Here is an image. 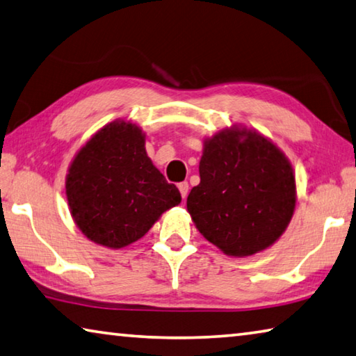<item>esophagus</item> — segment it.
<instances>
[{
	"mask_svg": "<svg viewBox=\"0 0 356 356\" xmlns=\"http://www.w3.org/2000/svg\"><path fill=\"white\" fill-rule=\"evenodd\" d=\"M178 189H179V194H181L183 198L188 197V192H189V184H188V183H186V181L179 183V184H178Z\"/></svg>",
	"mask_w": 356,
	"mask_h": 356,
	"instance_id": "obj_1",
	"label": "esophagus"
}]
</instances>
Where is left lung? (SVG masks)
<instances>
[{
	"mask_svg": "<svg viewBox=\"0 0 356 356\" xmlns=\"http://www.w3.org/2000/svg\"><path fill=\"white\" fill-rule=\"evenodd\" d=\"M200 184L188 211L204 239L228 257L270 247L296 209V175L286 154L257 129L225 128L203 142Z\"/></svg>",
	"mask_w": 356,
	"mask_h": 356,
	"instance_id": "left-lung-1",
	"label": "left lung"
}]
</instances>
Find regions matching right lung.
Returning a JSON list of instances; mask_svg holds the SVG:
<instances>
[{
  "label": "right lung",
  "instance_id": "right-lung-1",
  "mask_svg": "<svg viewBox=\"0 0 356 356\" xmlns=\"http://www.w3.org/2000/svg\"><path fill=\"white\" fill-rule=\"evenodd\" d=\"M70 214L87 239L108 248L139 241L162 213L181 203L145 152L136 123L114 120L74 154L65 177Z\"/></svg>",
  "mask_w": 356,
  "mask_h": 356
}]
</instances>
